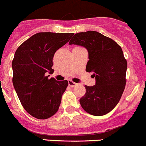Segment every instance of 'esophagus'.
<instances>
[{
  "mask_svg": "<svg viewBox=\"0 0 146 146\" xmlns=\"http://www.w3.org/2000/svg\"><path fill=\"white\" fill-rule=\"evenodd\" d=\"M68 84H69V86H70V87H74V86L77 85V83H75V82H74L73 81L69 80H68Z\"/></svg>",
  "mask_w": 146,
  "mask_h": 146,
  "instance_id": "34e87169",
  "label": "esophagus"
}]
</instances>
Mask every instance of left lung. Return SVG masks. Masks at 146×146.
I'll use <instances>...</instances> for the list:
<instances>
[{"label":"left lung","instance_id":"8db88e82","mask_svg":"<svg viewBox=\"0 0 146 146\" xmlns=\"http://www.w3.org/2000/svg\"><path fill=\"white\" fill-rule=\"evenodd\" d=\"M69 44L87 49L89 60L86 70L92 72L96 79L94 86H85L80 105L96 116L110 113L120 101L126 86L127 62L122 49L112 38L93 31L76 33Z\"/></svg>","mask_w":146,"mask_h":146}]
</instances>
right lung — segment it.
<instances>
[{"label": "right lung", "instance_id": "obj_1", "mask_svg": "<svg viewBox=\"0 0 146 146\" xmlns=\"http://www.w3.org/2000/svg\"><path fill=\"white\" fill-rule=\"evenodd\" d=\"M74 33L42 32L18 47L12 60V82L24 109L34 118L47 119L57 113L68 81L48 79L55 52Z\"/></svg>", "mask_w": 146, "mask_h": 146}]
</instances>
